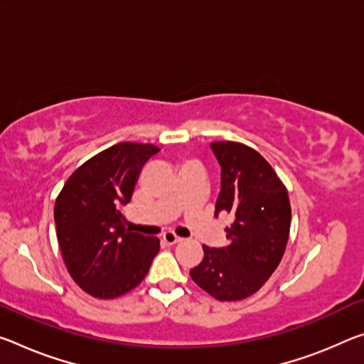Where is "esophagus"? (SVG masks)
<instances>
[{
  "label": "esophagus",
  "mask_w": 364,
  "mask_h": 364,
  "mask_svg": "<svg viewBox=\"0 0 364 364\" xmlns=\"http://www.w3.org/2000/svg\"><path fill=\"white\" fill-rule=\"evenodd\" d=\"M161 241H164L165 245H175V243H180L181 238L180 236H176L173 232H166L161 236Z\"/></svg>",
  "instance_id": "obj_1"
}]
</instances>
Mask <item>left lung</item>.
Listing matches in <instances>:
<instances>
[{"mask_svg":"<svg viewBox=\"0 0 364 364\" xmlns=\"http://www.w3.org/2000/svg\"><path fill=\"white\" fill-rule=\"evenodd\" d=\"M222 166L215 213H232L228 245L203 246L204 257L189 270L194 284L218 301L250 298L269 280L285 255L291 225L288 189L261 154L235 141L212 142Z\"/></svg>","mask_w":364,"mask_h":364,"instance_id":"8db88e82","label":"left lung"}]
</instances>
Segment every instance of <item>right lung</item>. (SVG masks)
Listing matches in <instances>:
<instances>
[{"mask_svg":"<svg viewBox=\"0 0 364 364\" xmlns=\"http://www.w3.org/2000/svg\"><path fill=\"white\" fill-rule=\"evenodd\" d=\"M154 144L119 142L73 171L55 200L58 245L71 279L90 296L113 299L144 280L160 241L124 228L144 164Z\"/></svg>","mask_w":364,"mask_h":364,"instance_id":"1","label":"right lung"}]
</instances>
